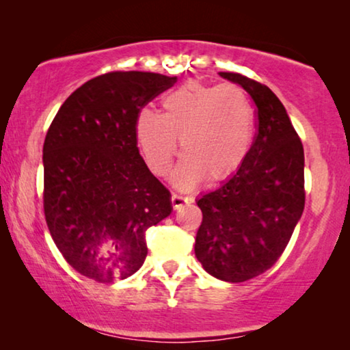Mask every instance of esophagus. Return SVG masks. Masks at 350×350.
<instances>
[{
	"instance_id": "1",
	"label": "esophagus",
	"mask_w": 350,
	"mask_h": 350,
	"mask_svg": "<svg viewBox=\"0 0 350 350\" xmlns=\"http://www.w3.org/2000/svg\"><path fill=\"white\" fill-rule=\"evenodd\" d=\"M172 207L175 210L176 208H181L183 205H189L194 202L193 198H188V196H180V194H172Z\"/></svg>"
}]
</instances>
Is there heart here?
<instances>
[{"label": "heart", "instance_id": "heart-1", "mask_svg": "<svg viewBox=\"0 0 350 350\" xmlns=\"http://www.w3.org/2000/svg\"><path fill=\"white\" fill-rule=\"evenodd\" d=\"M255 111L247 94L236 84L208 85L191 81L162 98V114L142 109L135 132L151 172H170L178 140L185 157L174 183L191 189L205 178L228 180L245 162L253 142Z\"/></svg>", "mask_w": 350, "mask_h": 350}]
</instances>
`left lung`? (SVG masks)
<instances>
[{
    "instance_id": "obj_1",
    "label": "left lung",
    "mask_w": 350,
    "mask_h": 350,
    "mask_svg": "<svg viewBox=\"0 0 350 350\" xmlns=\"http://www.w3.org/2000/svg\"><path fill=\"white\" fill-rule=\"evenodd\" d=\"M256 105V133L241 169L198 200L196 258L224 282H245L275 265L304 210V150L284 105L267 85L239 73Z\"/></svg>"
}]
</instances>
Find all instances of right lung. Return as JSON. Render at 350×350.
Returning a JSON list of instances; mask_svg holds the SVG:
<instances>
[{
	"instance_id": "obj_1",
	"label": "right lung",
	"mask_w": 350,
	"mask_h": 350,
	"mask_svg": "<svg viewBox=\"0 0 350 350\" xmlns=\"http://www.w3.org/2000/svg\"><path fill=\"white\" fill-rule=\"evenodd\" d=\"M176 83L148 71H109L65 100L42 146L47 228L81 275L111 284L140 269L146 231L169 217L170 193L138 151V113Z\"/></svg>"
}]
</instances>
